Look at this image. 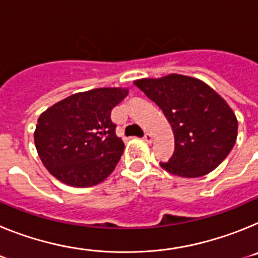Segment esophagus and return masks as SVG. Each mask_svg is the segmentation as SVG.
I'll list each match as a JSON object with an SVG mask.
<instances>
[{
	"mask_svg": "<svg viewBox=\"0 0 258 258\" xmlns=\"http://www.w3.org/2000/svg\"><path fill=\"white\" fill-rule=\"evenodd\" d=\"M143 140H145L146 142L151 143L152 142V134L151 133H146L145 137H143Z\"/></svg>",
	"mask_w": 258,
	"mask_h": 258,
	"instance_id": "esophagus-1",
	"label": "esophagus"
}]
</instances>
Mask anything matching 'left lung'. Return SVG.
<instances>
[{
	"instance_id": "obj_1",
	"label": "left lung",
	"mask_w": 258,
	"mask_h": 258,
	"mask_svg": "<svg viewBox=\"0 0 258 258\" xmlns=\"http://www.w3.org/2000/svg\"><path fill=\"white\" fill-rule=\"evenodd\" d=\"M136 85L160 107L174 133V154L160 163L166 172L194 178L217 168L235 145L238 120L229 104L198 79L169 75Z\"/></svg>"
}]
</instances>
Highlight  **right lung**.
<instances>
[{
	"label": "right lung",
	"instance_id": "1",
	"mask_svg": "<svg viewBox=\"0 0 258 258\" xmlns=\"http://www.w3.org/2000/svg\"><path fill=\"white\" fill-rule=\"evenodd\" d=\"M126 94V89H93L71 95L41 113L36 149L55 178L74 187H89L113 172L125 146L116 136L111 112Z\"/></svg>",
	"mask_w": 258,
	"mask_h": 258
}]
</instances>
